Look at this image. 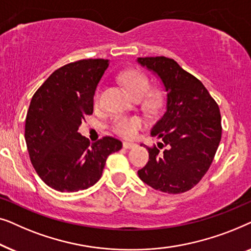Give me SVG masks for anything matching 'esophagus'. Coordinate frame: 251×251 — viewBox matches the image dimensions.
I'll return each mask as SVG.
<instances>
[{
    "mask_svg": "<svg viewBox=\"0 0 251 251\" xmlns=\"http://www.w3.org/2000/svg\"><path fill=\"white\" fill-rule=\"evenodd\" d=\"M136 146H137L136 143H131V142H125V143H123V149H126V150L133 149V147H136Z\"/></svg>",
    "mask_w": 251,
    "mask_h": 251,
    "instance_id": "obj_1",
    "label": "esophagus"
}]
</instances>
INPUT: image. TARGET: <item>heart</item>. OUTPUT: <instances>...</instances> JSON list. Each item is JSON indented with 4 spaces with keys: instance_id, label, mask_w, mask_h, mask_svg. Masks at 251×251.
Wrapping results in <instances>:
<instances>
[{
    "instance_id": "heart-1",
    "label": "heart",
    "mask_w": 251,
    "mask_h": 251,
    "mask_svg": "<svg viewBox=\"0 0 251 251\" xmlns=\"http://www.w3.org/2000/svg\"><path fill=\"white\" fill-rule=\"evenodd\" d=\"M121 81L126 85L128 91L133 97H144L150 89V80L142 72L137 70H129L123 72L121 74ZM159 96L157 94H153L152 101H156ZM98 101V96L96 98ZM143 120L138 116H118L113 121L112 129L119 136L125 137V138H132L137 135V131L142 128Z\"/></svg>"
}]
</instances>
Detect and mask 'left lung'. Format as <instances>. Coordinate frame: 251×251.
Listing matches in <instances>:
<instances>
[{"label": "left lung", "instance_id": "obj_1", "mask_svg": "<svg viewBox=\"0 0 251 251\" xmlns=\"http://www.w3.org/2000/svg\"><path fill=\"white\" fill-rule=\"evenodd\" d=\"M138 64L153 72L167 91L166 112L151 131L162 139L147 147L149 162L138 170L144 183L169 194L194 187L207 173L222 138L219 107L200 80L167 57H145Z\"/></svg>", "mask_w": 251, "mask_h": 251}]
</instances>
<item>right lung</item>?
<instances>
[{"mask_svg":"<svg viewBox=\"0 0 251 251\" xmlns=\"http://www.w3.org/2000/svg\"><path fill=\"white\" fill-rule=\"evenodd\" d=\"M107 59H83L54 71L34 94L26 115L25 140L41 179L59 192L87 190L100 179L109 154L122 149L106 136L91 144L78 132L94 112V96Z\"/></svg>","mask_w":251,"mask_h":251,"instance_id":"1","label":"right lung"}]
</instances>
